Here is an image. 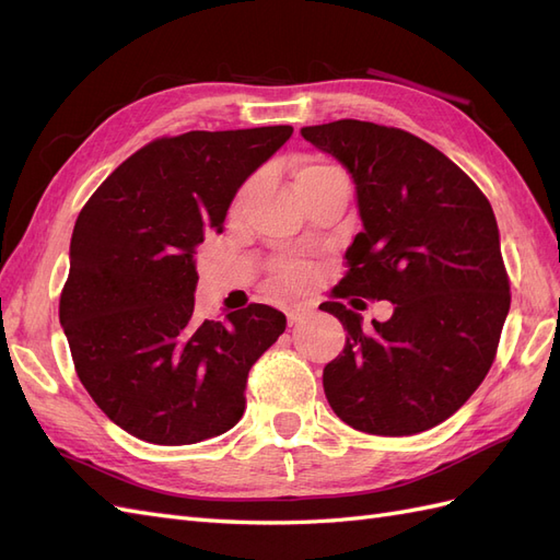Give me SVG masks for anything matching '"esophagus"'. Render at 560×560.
I'll return each instance as SVG.
<instances>
[{
    "instance_id": "34e87169",
    "label": "esophagus",
    "mask_w": 560,
    "mask_h": 560,
    "mask_svg": "<svg viewBox=\"0 0 560 560\" xmlns=\"http://www.w3.org/2000/svg\"><path fill=\"white\" fill-rule=\"evenodd\" d=\"M308 315H311V308L303 306V303H296V306L287 308V322H290V325H299V322Z\"/></svg>"
}]
</instances>
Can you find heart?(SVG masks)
<instances>
[{
  "mask_svg": "<svg viewBox=\"0 0 560 560\" xmlns=\"http://www.w3.org/2000/svg\"><path fill=\"white\" fill-rule=\"evenodd\" d=\"M325 173H336V167H331V165H327V163L308 161V163H301V165L296 167L294 182H296V186H299L303 179L315 177V175H325ZM249 194H252V182L243 186L241 194H238V202H235V206H241V202H245ZM273 273H276V280H278V282H282V284H287V287H299V284H303V282L308 280V276H311V264L303 261V259H280V261L276 264V268H273Z\"/></svg>",
  "mask_w": 560,
  "mask_h": 560,
  "instance_id": "b5f03b06",
  "label": "heart"
}]
</instances>
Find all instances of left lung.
Listing matches in <instances>:
<instances>
[{
  "label": "left lung",
  "mask_w": 560,
  "mask_h": 560,
  "mask_svg": "<svg viewBox=\"0 0 560 560\" xmlns=\"http://www.w3.org/2000/svg\"><path fill=\"white\" fill-rule=\"evenodd\" d=\"M301 135L341 161L358 189L364 229L334 296L395 303L371 331L341 301L322 303L348 331L322 374L327 401L366 434L425 432L460 409L495 360L512 294L493 208L406 130L341 118Z\"/></svg>",
  "instance_id": "8db88e82"
}]
</instances>
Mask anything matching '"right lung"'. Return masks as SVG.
Here are the masks:
<instances>
[{
	"label": "right lung",
	"mask_w": 560,
	"mask_h": 560,
	"mask_svg": "<svg viewBox=\"0 0 560 560\" xmlns=\"http://www.w3.org/2000/svg\"><path fill=\"white\" fill-rule=\"evenodd\" d=\"M292 132L159 138L118 165L77 217L60 325L93 401L142 442L184 446L231 430L252 364L287 327L264 303L196 322L194 254L206 233H222L235 191Z\"/></svg>",
	"instance_id": "add662e5"
}]
</instances>
